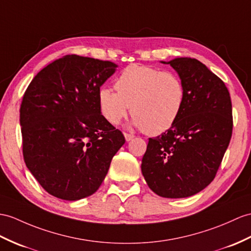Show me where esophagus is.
<instances>
[{"label":"esophagus","mask_w":251,"mask_h":251,"mask_svg":"<svg viewBox=\"0 0 251 251\" xmlns=\"http://www.w3.org/2000/svg\"><path fill=\"white\" fill-rule=\"evenodd\" d=\"M134 137V135H132V134H127V133H125V138H126V142H130V140H132Z\"/></svg>","instance_id":"esophagus-1"}]
</instances>
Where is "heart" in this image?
<instances>
[{"instance_id": "obj_1", "label": "heart", "mask_w": 251, "mask_h": 251, "mask_svg": "<svg viewBox=\"0 0 251 251\" xmlns=\"http://www.w3.org/2000/svg\"><path fill=\"white\" fill-rule=\"evenodd\" d=\"M115 88L103 87L98 94L102 115L112 125H118L130 112L132 126L149 135L170 129L185 104V87L173 72L142 65H130L116 79Z\"/></svg>"}]
</instances>
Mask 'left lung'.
<instances>
[{
  "label": "left lung",
  "mask_w": 251,
  "mask_h": 251,
  "mask_svg": "<svg viewBox=\"0 0 251 251\" xmlns=\"http://www.w3.org/2000/svg\"><path fill=\"white\" fill-rule=\"evenodd\" d=\"M169 64L185 87V104L176 124L149 138L142 173L152 192L186 198L214 180L227 150L233 122L225 83L199 60L178 57Z\"/></svg>",
  "instance_id": "obj_1"
}]
</instances>
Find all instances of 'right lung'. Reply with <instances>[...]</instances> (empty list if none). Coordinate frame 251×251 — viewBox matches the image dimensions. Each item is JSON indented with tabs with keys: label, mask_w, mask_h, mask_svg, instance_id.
Segmentation results:
<instances>
[{
	"label": "right lung",
	"mask_w": 251,
	"mask_h": 251,
	"mask_svg": "<svg viewBox=\"0 0 251 251\" xmlns=\"http://www.w3.org/2000/svg\"><path fill=\"white\" fill-rule=\"evenodd\" d=\"M118 65L66 55L30 82L20 106L26 167L52 196L75 201L97 192L126 143L102 115L98 94Z\"/></svg>",
	"instance_id": "1"
}]
</instances>
